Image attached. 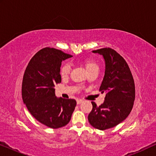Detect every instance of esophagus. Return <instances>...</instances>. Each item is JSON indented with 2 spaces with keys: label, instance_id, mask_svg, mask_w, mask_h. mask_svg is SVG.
<instances>
[{
  "label": "esophagus",
  "instance_id": "1",
  "mask_svg": "<svg viewBox=\"0 0 156 156\" xmlns=\"http://www.w3.org/2000/svg\"><path fill=\"white\" fill-rule=\"evenodd\" d=\"M82 102H83V100H82V99H77V100H76V104H82Z\"/></svg>",
  "mask_w": 156,
  "mask_h": 156
}]
</instances>
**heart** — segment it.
Listing matches in <instances>:
<instances>
[{"mask_svg":"<svg viewBox=\"0 0 156 156\" xmlns=\"http://www.w3.org/2000/svg\"><path fill=\"white\" fill-rule=\"evenodd\" d=\"M84 65L85 66L87 72H89L92 70L99 69V66L96 62H94L91 59H86L84 60ZM70 70H71V65L69 62H65L62 65L60 69V74L62 76L65 77L67 76L69 74Z\"/></svg>","mask_w":156,"mask_h":156,"instance_id":"b5f03b06","label":"heart"}]
</instances>
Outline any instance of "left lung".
<instances>
[{"mask_svg":"<svg viewBox=\"0 0 156 156\" xmlns=\"http://www.w3.org/2000/svg\"><path fill=\"white\" fill-rule=\"evenodd\" d=\"M102 55L105 72L99 91L105 93L104 103L97 106L92 101L88 120L95 129L106 130L116 126L127 118L135 100L134 80L125 59L111 48L93 50Z\"/></svg>","mask_w":156,"mask_h":156,"instance_id":"8db88e82","label":"left lung"}]
</instances>
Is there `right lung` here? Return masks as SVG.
<instances>
[{"label":"right lung","instance_id":"right-lung-1","mask_svg":"<svg viewBox=\"0 0 156 156\" xmlns=\"http://www.w3.org/2000/svg\"><path fill=\"white\" fill-rule=\"evenodd\" d=\"M72 57L57 49L43 48L30 59L23 76V102L34 118L52 129L67 125L76 105L74 99L55 96L62 62Z\"/></svg>","mask_w":156,"mask_h":156}]
</instances>
